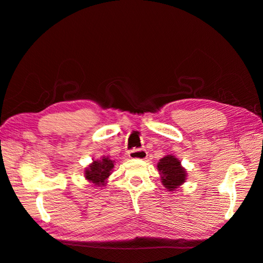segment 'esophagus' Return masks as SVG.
<instances>
[{"label": "esophagus", "instance_id": "34e87169", "mask_svg": "<svg viewBox=\"0 0 263 263\" xmlns=\"http://www.w3.org/2000/svg\"><path fill=\"white\" fill-rule=\"evenodd\" d=\"M129 157L131 159H140L144 160L147 158V153L145 149H135V151H130L129 152Z\"/></svg>", "mask_w": 263, "mask_h": 263}]
</instances>
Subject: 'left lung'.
Returning <instances> with one entry per match:
<instances>
[{
  "label": "left lung",
  "instance_id": "8db88e82",
  "mask_svg": "<svg viewBox=\"0 0 263 263\" xmlns=\"http://www.w3.org/2000/svg\"><path fill=\"white\" fill-rule=\"evenodd\" d=\"M163 187L170 191H176L187 179V171L181 165V161L173 155L164 156L157 164Z\"/></svg>",
  "mask_w": 263,
  "mask_h": 263
}]
</instances>
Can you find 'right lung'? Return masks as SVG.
I'll return each mask as SVG.
<instances>
[{"label": "right lung", "instance_id": "add662e5", "mask_svg": "<svg viewBox=\"0 0 263 263\" xmlns=\"http://www.w3.org/2000/svg\"><path fill=\"white\" fill-rule=\"evenodd\" d=\"M114 165H115V161L103 156L100 159L93 160L87 167H85L84 176L91 186L102 188L106 186L107 179L112 173Z\"/></svg>", "mask_w": 263, "mask_h": 263}]
</instances>
